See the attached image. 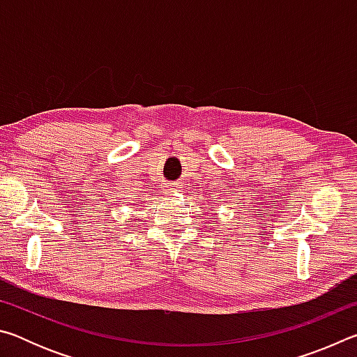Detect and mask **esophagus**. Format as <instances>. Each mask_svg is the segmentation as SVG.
<instances>
[{
	"instance_id": "esophagus-1",
	"label": "esophagus",
	"mask_w": 357,
	"mask_h": 357,
	"mask_svg": "<svg viewBox=\"0 0 357 357\" xmlns=\"http://www.w3.org/2000/svg\"><path fill=\"white\" fill-rule=\"evenodd\" d=\"M178 189H179L178 185H168L167 187V190H170V192H178Z\"/></svg>"
}]
</instances>
